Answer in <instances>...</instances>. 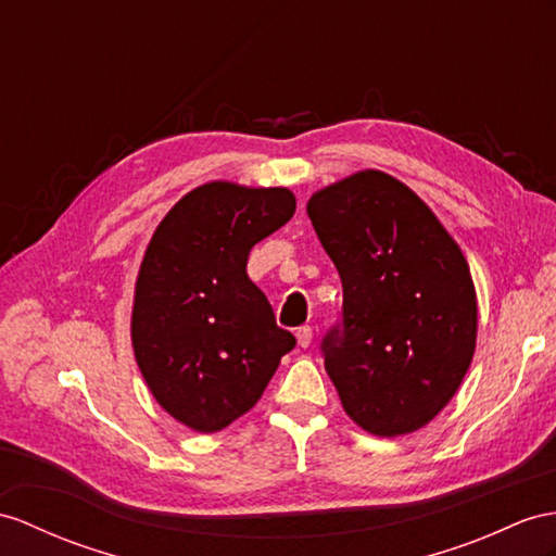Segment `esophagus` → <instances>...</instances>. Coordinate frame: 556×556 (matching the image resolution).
<instances>
[{
  "instance_id": "esophagus-1",
  "label": "esophagus",
  "mask_w": 556,
  "mask_h": 556,
  "mask_svg": "<svg viewBox=\"0 0 556 556\" xmlns=\"http://www.w3.org/2000/svg\"><path fill=\"white\" fill-rule=\"evenodd\" d=\"M296 344H300L302 349H306L311 344V340H314V330L308 328V325H302V328H296Z\"/></svg>"
}]
</instances>
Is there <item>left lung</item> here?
Masks as SVG:
<instances>
[{
  "instance_id": "8db88e82",
  "label": "left lung",
  "mask_w": 556,
  "mask_h": 556,
  "mask_svg": "<svg viewBox=\"0 0 556 556\" xmlns=\"http://www.w3.org/2000/svg\"><path fill=\"white\" fill-rule=\"evenodd\" d=\"M306 212L342 278V320L320 349L346 415L375 437L422 429L477 346L463 250L408 186L377 169L323 188Z\"/></svg>"
}]
</instances>
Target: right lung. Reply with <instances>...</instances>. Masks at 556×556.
Returning <instances> with one entry per match:
<instances>
[{
  "label": "right lung",
  "mask_w": 556,
  "mask_h": 556,
  "mask_svg": "<svg viewBox=\"0 0 556 556\" xmlns=\"http://www.w3.org/2000/svg\"><path fill=\"white\" fill-rule=\"evenodd\" d=\"M294 207L288 188L212 181L176 202L148 242L134 290V356L155 401L200 434L254 408L296 344L248 278L250 250Z\"/></svg>",
  "instance_id": "1"
}]
</instances>
